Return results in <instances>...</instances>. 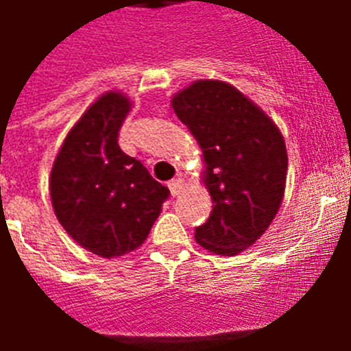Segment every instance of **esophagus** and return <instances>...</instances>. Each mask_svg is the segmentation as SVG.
<instances>
[{"label":"esophagus","instance_id":"34e87169","mask_svg":"<svg viewBox=\"0 0 351 351\" xmlns=\"http://www.w3.org/2000/svg\"><path fill=\"white\" fill-rule=\"evenodd\" d=\"M184 187H186V182H184V178H180V176H178V178H175V180L169 182V191L173 197H178Z\"/></svg>","mask_w":351,"mask_h":351}]
</instances>
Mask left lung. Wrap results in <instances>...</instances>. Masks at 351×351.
Instances as JSON below:
<instances>
[{
	"label": "left lung",
	"mask_w": 351,
	"mask_h": 351,
	"mask_svg": "<svg viewBox=\"0 0 351 351\" xmlns=\"http://www.w3.org/2000/svg\"><path fill=\"white\" fill-rule=\"evenodd\" d=\"M173 109L202 149L213 200L195 239L217 255H239L261 239L282 204V134L250 98L217 80H200L173 96Z\"/></svg>",
	"instance_id": "1"
}]
</instances>
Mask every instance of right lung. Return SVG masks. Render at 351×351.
I'll return each instance as SVG.
<instances>
[{"instance_id": "1", "label": "right lung", "mask_w": 351, "mask_h": 351, "mask_svg": "<svg viewBox=\"0 0 351 351\" xmlns=\"http://www.w3.org/2000/svg\"><path fill=\"white\" fill-rule=\"evenodd\" d=\"M129 109L131 101L120 93L100 96L69 131L51 171L60 224L104 258L142 245L169 197V189L118 145Z\"/></svg>"}]
</instances>
